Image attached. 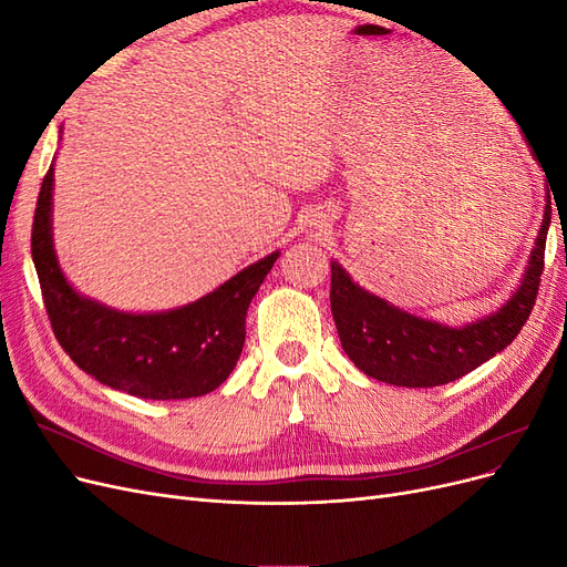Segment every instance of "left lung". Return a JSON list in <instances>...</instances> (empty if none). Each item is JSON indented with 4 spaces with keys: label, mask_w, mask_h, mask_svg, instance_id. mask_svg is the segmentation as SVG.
Wrapping results in <instances>:
<instances>
[{
    "label": "left lung",
    "mask_w": 567,
    "mask_h": 567,
    "mask_svg": "<svg viewBox=\"0 0 567 567\" xmlns=\"http://www.w3.org/2000/svg\"><path fill=\"white\" fill-rule=\"evenodd\" d=\"M542 169L546 173L544 165ZM548 225L551 196L546 194L542 229L518 290L499 310L461 329L400 310L357 286L346 269L331 262V312L342 350L371 379L402 388L444 385L485 364L511 346L535 307Z\"/></svg>",
    "instance_id": "obj_1"
}]
</instances>
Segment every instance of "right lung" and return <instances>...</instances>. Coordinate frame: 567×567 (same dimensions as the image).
I'll use <instances>...</instances> for the list:
<instances>
[{
  "label": "right lung",
  "instance_id": "obj_1",
  "mask_svg": "<svg viewBox=\"0 0 567 567\" xmlns=\"http://www.w3.org/2000/svg\"><path fill=\"white\" fill-rule=\"evenodd\" d=\"M54 163L44 175L35 219V262L47 315L65 354L99 383L142 400H188L229 379L246 342V312L279 257L271 252L177 310L117 312L80 296L59 267L51 238Z\"/></svg>",
  "mask_w": 567,
  "mask_h": 567
}]
</instances>
